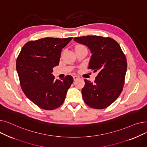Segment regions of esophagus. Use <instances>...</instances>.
I'll return each instance as SVG.
<instances>
[{
    "label": "esophagus",
    "instance_id": "esophagus-1",
    "mask_svg": "<svg viewBox=\"0 0 147 147\" xmlns=\"http://www.w3.org/2000/svg\"><path fill=\"white\" fill-rule=\"evenodd\" d=\"M80 78L79 76H73V79H74V80H77L78 79H79Z\"/></svg>",
    "mask_w": 147,
    "mask_h": 147
}]
</instances>
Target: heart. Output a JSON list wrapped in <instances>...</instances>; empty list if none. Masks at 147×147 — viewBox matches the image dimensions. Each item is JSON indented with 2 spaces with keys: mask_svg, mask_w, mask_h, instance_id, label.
<instances>
[{
  "mask_svg": "<svg viewBox=\"0 0 147 147\" xmlns=\"http://www.w3.org/2000/svg\"><path fill=\"white\" fill-rule=\"evenodd\" d=\"M83 47H84V46H83V45H78L76 47V49H77V48H83Z\"/></svg>",
  "mask_w": 147,
  "mask_h": 147,
  "instance_id": "1",
  "label": "heart"
}]
</instances>
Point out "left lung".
I'll return each instance as SVG.
<instances>
[{"instance_id": "1", "label": "left lung", "mask_w": 147, "mask_h": 147, "mask_svg": "<svg viewBox=\"0 0 147 147\" xmlns=\"http://www.w3.org/2000/svg\"><path fill=\"white\" fill-rule=\"evenodd\" d=\"M86 45L92 56L88 69L98 72L94 83L84 79L82 90L83 101L95 109H104L121 94L125 84L127 61L119 44L111 37L87 36L74 37Z\"/></svg>"}]
</instances>
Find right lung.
I'll return each instance as SVG.
<instances>
[{
    "label": "right lung",
    "instance_id": "1",
    "mask_svg": "<svg viewBox=\"0 0 147 147\" xmlns=\"http://www.w3.org/2000/svg\"><path fill=\"white\" fill-rule=\"evenodd\" d=\"M72 38L45 37L29 41L17 57L21 88L30 101L43 110H52L63 104L73 82L71 76L55 80L51 74L59 65L62 49Z\"/></svg>",
    "mask_w": 147,
    "mask_h": 147
}]
</instances>
